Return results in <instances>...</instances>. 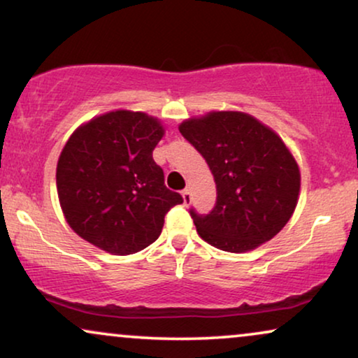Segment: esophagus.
<instances>
[{"mask_svg": "<svg viewBox=\"0 0 358 358\" xmlns=\"http://www.w3.org/2000/svg\"><path fill=\"white\" fill-rule=\"evenodd\" d=\"M181 198H183V203L188 206L191 203V191L189 189H183L181 191Z\"/></svg>", "mask_w": 358, "mask_h": 358, "instance_id": "obj_1", "label": "esophagus"}]
</instances>
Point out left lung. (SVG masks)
<instances>
[{
	"mask_svg": "<svg viewBox=\"0 0 358 358\" xmlns=\"http://www.w3.org/2000/svg\"><path fill=\"white\" fill-rule=\"evenodd\" d=\"M208 162L217 203L191 210L198 235L215 248L245 253L274 238L299 203L300 169L275 131L243 112H209L180 123Z\"/></svg>",
	"mask_w": 358,
	"mask_h": 358,
	"instance_id": "8db88e82",
	"label": "left lung"
}]
</instances>
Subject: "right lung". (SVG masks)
<instances>
[{
    "label": "right lung",
    "mask_w": 358,
    "mask_h": 358,
    "mask_svg": "<svg viewBox=\"0 0 358 358\" xmlns=\"http://www.w3.org/2000/svg\"><path fill=\"white\" fill-rule=\"evenodd\" d=\"M165 129L143 112L113 110L69 136L57 165L58 199L76 234L110 255L138 253L159 238L170 208L183 203L164 185L152 150Z\"/></svg>",
    "instance_id": "add662e5"
}]
</instances>
